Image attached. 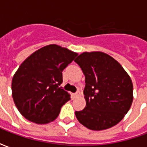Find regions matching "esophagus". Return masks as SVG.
Masks as SVG:
<instances>
[{
	"label": "esophagus",
	"instance_id": "esophagus-1",
	"mask_svg": "<svg viewBox=\"0 0 147 147\" xmlns=\"http://www.w3.org/2000/svg\"><path fill=\"white\" fill-rule=\"evenodd\" d=\"M75 95H76V97H80V96L81 95V92L79 90V91H77V92L76 93V94H75Z\"/></svg>",
	"mask_w": 147,
	"mask_h": 147
}]
</instances>
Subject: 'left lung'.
Wrapping results in <instances>:
<instances>
[{"label":"left lung","mask_w":147,"mask_h":147,"mask_svg":"<svg viewBox=\"0 0 147 147\" xmlns=\"http://www.w3.org/2000/svg\"><path fill=\"white\" fill-rule=\"evenodd\" d=\"M85 76L86 107L76 111L81 124L94 131L115 126L128 112L133 101L129 75L114 58L102 52H84L75 60Z\"/></svg>","instance_id":"obj_1"}]
</instances>
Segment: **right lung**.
Returning <instances> with one entry per match:
<instances>
[{
    "label": "right lung",
    "instance_id": "add662e5",
    "mask_svg": "<svg viewBox=\"0 0 147 147\" xmlns=\"http://www.w3.org/2000/svg\"><path fill=\"white\" fill-rule=\"evenodd\" d=\"M78 53L56 44L45 45L30 55L13 76L15 105L27 120L38 124L58 117L70 94L60 87L62 71Z\"/></svg>",
    "mask_w": 147,
    "mask_h": 147
}]
</instances>
